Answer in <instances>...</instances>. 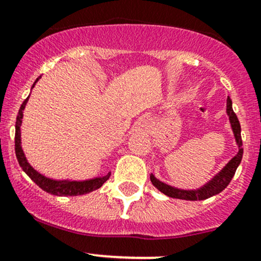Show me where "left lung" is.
Listing matches in <instances>:
<instances>
[{"label":"left lung","mask_w":261,"mask_h":261,"mask_svg":"<svg viewBox=\"0 0 261 261\" xmlns=\"http://www.w3.org/2000/svg\"><path fill=\"white\" fill-rule=\"evenodd\" d=\"M226 114L229 117V122H230L231 130L234 133L235 142H237L238 150L237 155L232 156L229 161V163L220 170L219 173H217L208 183L204 184L203 187L198 188V189H179V188L172 187L169 184L163 183L162 180L156 179L153 174H150V181L154 187L158 190H161L162 193L170 198L175 199H183V200H204V199H208L213 195L219 194L220 192H223L226 187L229 186L230 180L234 176L235 172H237V168L239 167L240 162L243 158V141H242V128H240L239 119H238L237 114L232 111V103L231 99L228 97L226 99Z\"/></svg>","instance_id":"8db88e82"}]
</instances>
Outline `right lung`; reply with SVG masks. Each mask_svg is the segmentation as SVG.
Segmentation results:
<instances>
[{
    "label": "right lung",
    "instance_id": "obj_1",
    "mask_svg": "<svg viewBox=\"0 0 261 261\" xmlns=\"http://www.w3.org/2000/svg\"><path fill=\"white\" fill-rule=\"evenodd\" d=\"M37 78L33 83L32 88L35 87L36 83L38 82ZM30 96L23 100V103L21 105L19 108L17 118H16V133H15V150H16V156H17V161L19 167L22 168L24 173L37 184L44 192L49 193V194L58 195V197H74V195H83L87 193H91L93 190L98 189L105 184V181H107L111 176V172L105 176H97V178L87 179V180H68V179H64V180H57V179L48 178V176L41 174L40 172L35 169L29 163L26 155H24L23 149H22L21 145V125H22V118H23V111L26 107L27 102H29Z\"/></svg>",
    "mask_w": 261,
    "mask_h": 261
}]
</instances>
